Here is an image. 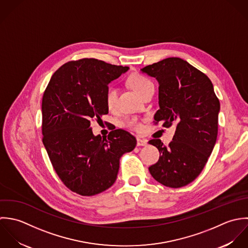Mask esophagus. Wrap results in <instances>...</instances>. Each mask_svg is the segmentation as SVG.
<instances>
[{"label":"esophagus","instance_id":"1","mask_svg":"<svg viewBox=\"0 0 248 248\" xmlns=\"http://www.w3.org/2000/svg\"><path fill=\"white\" fill-rule=\"evenodd\" d=\"M147 145H148V141H147V140L137 138V146H138V147H145V146H147Z\"/></svg>","mask_w":248,"mask_h":248}]
</instances>
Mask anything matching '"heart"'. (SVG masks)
Returning a JSON list of instances; mask_svg holds the SVG:
<instances>
[{
	"mask_svg": "<svg viewBox=\"0 0 248 248\" xmlns=\"http://www.w3.org/2000/svg\"><path fill=\"white\" fill-rule=\"evenodd\" d=\"M128 82H129L130 86L140 96H143L150 88H154V85H153L152 81L147 77H145L143 75H140V74L132 75L129 78ZM118 95H119V91H118L117 87L111 85L107 88L106 93H105V101H106V105L109 109L112 110V109L116 108L117 101H118ZM124 125L129 127V128H132L134 130H139L142 127V124L135 118L125 120Z\"/></svg>",
	"mask_w": 248,
	"mask_h": 248,
	"instance_id": "obj_1",
	"label": "heart"
}]
</instances>
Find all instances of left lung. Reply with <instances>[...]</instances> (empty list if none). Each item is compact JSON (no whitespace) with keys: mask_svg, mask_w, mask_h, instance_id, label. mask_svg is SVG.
I'll return each instance as SVG.
<instances>
[{"mask_svg":"<svg viewBox=\"0 0 248 248\" xmlns=\"http://www.w3.org/2000/svg\"><path fill=\"white\" fill-rule=\"evenodd\" d=\"M141 71L159 82L160 108L153 123L176 125L168 147L160 139L149 141L160 152L149 172L166 187L186 186L200 174L215 147L219 100L210 78L181 58L169 57Z\"/></svg>","mask_w":248,"mask_h":248,"instance_id":"1","label":"left lung"}]
</instances>
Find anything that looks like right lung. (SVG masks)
I'll use <instances>...</instances> for the list:
<instances>
[{"label":"right lung","instance_id":"right-lung-1","mask_svg":"<svg viewBox=\"0 0 248 248\" xmlns=\"http://www.w3.org/2000/svg\"><path fill=\"white\" fill-rule=\"evenodd\" d=\"M95 58L62 65L50 78L42 99L43 144L63 184L72 192L91 197L110 188L117 179L120 158L136 147L124 129L95 136L92 121L108 114V84L126 72Z\"/></svg>","mask_w":248,"mask_h":248}]
</instances>
